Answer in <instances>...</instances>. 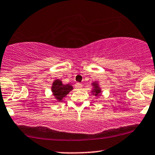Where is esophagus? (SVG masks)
I'll return each instance as SVG.
<instances>
[{"mask_svg": "<svg viewBox=\"0 0 155 155\" xmlns=\"http://www.w3.org/2000/svg\"><path fill=\"white\" fill-rule=\"evenodd\" d=\"M76 90H81V88H82V85H81V84L80 83H76Z\"/></svg>", "mask_w": 155, "mask_h": 155, "instance_id": "1", "label": "esophagus"}]
</instances>
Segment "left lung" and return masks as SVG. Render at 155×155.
Here are the masks:
<instances>
[{
  "mask_svg": "<svg viewBox=\"0 0 155 155\" xmlns=\"http://www.w3.org/2000/svg\"><path fill=\"white\" fill-rule=\"evenodd\" d=\"M91 85L92 87L91 93L93 95H95V97H100L101 93H102V91H101V88L100 87L99 83L97 81H93V82H92Z\"/></svg>",
  "mask_w": 155,
  "mask_h": 155,
  "instance_id": "obj_1",
  "label": "left lung"
}]
</instances>
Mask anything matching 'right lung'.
Here are the masks:
<instances>
[{
	"label": "right lung",
	"mask_w": 155,
	"mask_h": 155,
	"mask_svg": "<svg viewBox=\"0 0 155 155\" xmlns=\"http://www.w3.org/2000/svg\"><path fill=\"white\" fill-rule=\"evenodd\" d=\"M74 89L71 84H64L60 79H56L53 81L51 87L52 95L57 102H62L66 95Z\"/></svg>",
	"instance_id": "right-lung-1"
}]
</instances>
